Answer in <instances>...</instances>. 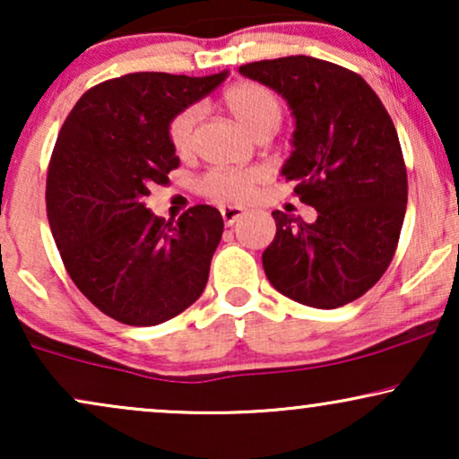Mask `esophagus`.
Returning a JSON list of instances; mask_svg holds the SVG:
<instances>
[{"mask_svg":"<svg viewBox=\"0 0 459 459\" xmlns=\"http://www.w3.org/2000/svg\"><path fill=\"white\" fill-rule=\"evenodd\" d=\"M220 213H222V220H224L226 226H233L237 220L243 218V213H246V212L239 210V207H222Z\"/></svg>","mask_w":459,"mask_h":459,"instance_id":"esophagus-1","label":"esophagus"}]
</instances>
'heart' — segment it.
<instances>
[{
	"label": "heart",
	"instance_id": "1",
	"mask_svg": "<svg viewBox=\"0 0 459 459\" xmlns=\"http://www.w3.org/2000/svg\"><path fill=\"white\" fill-rule=\"evenodd\" d=\"M222 101L249 133H271L281 120V106L269 89L256 82H235L224 91ZM199 109L184 108L169 120L167 139L173 152L186 156L193 150ZM260 173L256 169H212L199 179V193L220 205H237L249 199Z\"/></svg>",
	"mask_w": 459,
	"mask_h": 459
}]
</instances>
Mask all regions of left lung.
<instances>
[{
  "instance_id": "1",
  "label": "left lung",
  "mask_w": 459,
  "mask_h": 459,
  "mask_svg": "<svg viewBox=\"0 0 459 459\" xmlns=\"http://www.w3.org/2000/svg\"><path fill=\"white\" fill-rule=\"evenodd\" d=\"M239 72L288 101L297 131L281 173L317 210L313 224L273 212L266 277L300 305L351 303L381 280L403 230L409 186L396 126L367 80L336 63L297 55Z\"/></svg>"
}]
</instances>
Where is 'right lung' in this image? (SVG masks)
<instances>
[{
	"label": "right lung",
	"instance_id": "right-lung-1",
	"mask_svg": "<svg viewBox=\"0 0 459 459\" xmlns=\"http://www.w3.org/2000/svg\"><path fill=\"white\" fill-rule=\"evenodd\" d=\"M224 78L120 75L86 91L61 126L46 176L50 230L72 281L116 322L156 326L205 290L220 212L195 205L165 222L143 199L179 167L169 120Z\"/></svg>",
	"mask_w": 459,
	"mask_h": 459
}]
</instances>
